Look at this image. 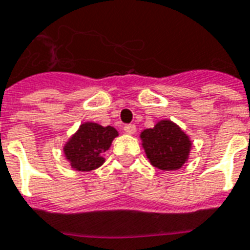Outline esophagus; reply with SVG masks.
<instances>
[{
    "mask_svg": "<svg viewBox=\"0 0 250 250\" xmlns=\"http://www.w3.org/2000/svg\"><path fill=\"white\" fill-rule=\"evenodd\" d=\"M125 131L127 132V134L134 135L135 131H136V127H135V125H125Z\"/></svg>",
    "mask_w": 250,
    "mask_h": 250,
    "instance_id": "esophagus-1",
    "label": "esophagus"
}]
</instances>
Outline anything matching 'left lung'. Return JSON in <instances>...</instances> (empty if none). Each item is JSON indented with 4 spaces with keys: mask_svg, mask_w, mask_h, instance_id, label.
<instances>
[{
    "mask_svg": "<svg viewBox=\"0 0 250 250\" xmlns=\"http://www.w3.org/2000/svg\"><path fill=\"white\" fill-rule=\"evenodd\" d=\"M146 156L153 167L175 171L187 163L192 148L189 136L171 120L158 122L140 134Z\"/></svg>",
    "mask_w": 250,
    "mask_h": 250,
    "instance_id": "obj_1",
    "label": "left lung"
}]
</instances>
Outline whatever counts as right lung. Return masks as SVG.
<instances>
[{"label": "right lung", "instance_id": "1", "mask_svg": "<svg viewBox=\"0 0 250 250\" xmlns=\"http://www.w3.org/2000/svg\"><path fill=\"white\" fill-rule=\"evenodd\" d=\"M118 131L107 125L86 122L63 146L64 158L74 169L88 172L97 169L104 163L103 153L111 147Z\"/></svg>", "mask_w": 250, "mask_h": 250}]
</instances>
